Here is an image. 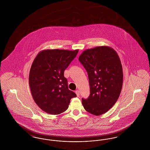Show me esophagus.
Wrapping results in <instances>:
<instances>
[{
    "mask_svg": "<svg viewBox=\"0 0 150 150\" xmlns=\"http://www.w3.org/2000/svg\"><path fill=\"white\" fill-rule=\"evenodd\" d=\"M75 93H76L77 97H79V96H80V93H79V91H78V90L76 91H75Z\"/></svg>",
    "mask_w": 150,
    "mask_h": 150,
    "instance_id": "obj_1",
    "label": "esophagus"
}]
</instances>
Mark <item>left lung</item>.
Masks as SVG:
<instances>
[{
	"label": "left lung",
	"mask_w": 150,
	"mask_h": 150,
	"mask_svg": "<svg viewBox=\"0 0 150 150\" xmlns=\"http://www.w3.org/2000/svg\"><path fill=\"white\" fill-rule=\"evenodd\" d=\"M88 72L90 95L82 99L86 111L98 116L107 112L118 100L123 82L121 61L117 52L108 46L85 50L79 57Z\"/></svg>",
	"instance_id": "left-lung-1"
}]
</instances>
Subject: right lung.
Masks as SVG:
<instances>
[{
    "mask_svg": "<svg viewBox=\"0 0 150 150\" xmlns=\"http://www.w3.org/2000/svg\"><path fill=\"white\" fill-rule=\"evenodd\" d=\"M79 50H45L36 56L30 70L29 86L36 104L44 112L58 115L69 107L76 94L69 90L64 71Z\"/></svg>",
    "mask_w": 150,
    "mask_h": 150,
    "instance_id": "add662e5",
    "label": "right lung"
}]
</instances>
